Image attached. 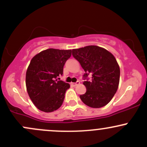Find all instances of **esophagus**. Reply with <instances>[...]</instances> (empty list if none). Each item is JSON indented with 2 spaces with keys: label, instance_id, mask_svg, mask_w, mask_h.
<instances>
[{
  "label": "esophagus",
  "instance_id": "34e87169",
  "mask_svg": "<svg viewBox=\"0 0 147 147\" xmlns=\"http://www.w3.org/2000/svg\"><path fill=\"white\" fill-rule=\"evenodd\" d=\"M80 84V82H79V81H77V82H75V83H71V84L72 86H77V85H79V84Z\"/></svg>",
  "mask_w": 147,
  "mask_h": 147
}]
</instances>
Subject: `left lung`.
I'll list each match as a JSON object with an SVG mask.
<instances>
[{"label": "left lung", "instance_id": "left-lung-1", "mask_svg": "<svg viewBox=\"0 0 147 147\" xmlns=\"http://www.w3.org/2000/svg\"><path fill=\"white\" fill-rule=\"evenodd\" d=\"M72 52L85 71L83 84L86 92L80 95V99L91 108L106 106L113 97L119 86L120 70L115 57L97 45L74 49ZM88 75H91L90 80Z\"/></svg>", "mask_w": 147, "mask_h": 147}]
</instances>
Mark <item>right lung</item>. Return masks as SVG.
I'll use <instances>...</instances> for the list:
<instances>
[{
  "mask_svg": "<svg viewBox=\"0 0 147 147\" xmlns=\"http://www.w3.org/2000/svg\"><path fill=\"white\" fill-rule=\"evenodd\" d=\"M72 50L50 48L32 59L26 72L25 84L33 104L40 111L50 113L63 104L70 84L58 80Z\"/></svg>",
  "mask_w": 147,
  "mask_h": 147,
  "instance_id": "right-lung-1",
  "label": "right lung"
}]
</instances>
